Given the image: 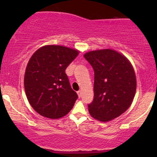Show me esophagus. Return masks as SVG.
I'll return each instance as SVG.
<instances>
[{
    "mask_svg": "<svg viewBox=\"0 0 157 157\" xmlns=\"http://www.w3.org/2000/svg\"><path fill=\"white\" fill-rule=\"evenodd\" d=\"M77 94H78L79 97H81V96H82V91H77Z\"/></svg>",
    "mask_w": 157,
    "mask_h": 157,
    "instance_id": "34e87169",
    "label": "esophagus"
}]
</instances>
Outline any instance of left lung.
Returning a JSON list of instances; mask_svg holds the SVG:
<instances>
[{
  "mask_svg": "<svg viewBox=\"0 0 157 157\" xmlns=\"http://www.w3.org/2000/svg\"><path fill=\"white\" fill-rule=\"evenodd\" d=\"M94 71V100L88 105L91 116L101 122L118 117L130 107L136 80L132 65L112 49L91 51L84 55Z\"/></svg>",
  "mask_w": 157,
  "mask_h": 157,
  "instance_id": "8db88e82",
  "label": "left lung"
}]
</instances>
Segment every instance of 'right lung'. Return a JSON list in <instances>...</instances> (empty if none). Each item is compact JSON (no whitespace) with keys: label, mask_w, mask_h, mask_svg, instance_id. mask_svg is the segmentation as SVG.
<instances>
[{"label":"right lung","mask_w":157,"mask_h":157,"mask_svg":"<svg viewBox=\"0 0 157 157\" xmlns=\"http://www.w3.org/2000/svg\"><path fill=\"white\" fill-rule=\"evenodd\" d=\"M78 54L73 48L48 45L37 49L29 60L25 91L30 105L41 116L58 119L72 109L78 96L65 71Z\"/></svg>","instance_id":"right-lung-1"}]
</instances>
